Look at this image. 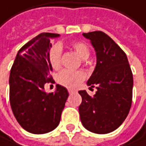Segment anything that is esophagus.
<instances>
[{
	"label": "esophagus",
	"mask_w": 146,
	"mask_h": 146,
	"mask_svg": "<svg viewBox=\"0 0 146 146\" xmlns=\"http://www.w3.org/2000/svg\"><path fill=\"white\" fill-rule=\"evenodd\" d=\"M76 91L75 90H73V89H68V93L69 94H73V93H75Z\"/></svg>",
	"instance_id": "esophagus-1"
}]
</instances>
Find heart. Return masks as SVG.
I'll use <instances>...</instances> for the list:
<instances>
[{
  "instance_id": "b5f03b06",
  "label": "heart",
  "mask_w": 146,
  "mask_h": 146,
  "mask_svg": "<svg viewBox=\"0 0 146 146\" xmlns=\"http://www.w3.org/2000/svg\"><path fill=\"white\" fill-rule=\"evenodd\" d=\"M71 47L75 50L82 59H86L89 54H90V50L88 46L83 42H73L71 44ZM61 52L62 47L60 44H53L50 49L48 53V60L50 65L54 69H58L61 64ZM86 78V74L81 70H64L58 73L56 80L60 86H63L68 88H77L82 81H84Z\"/></svg>"
}]
</instances>
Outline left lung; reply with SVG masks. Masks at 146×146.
<instances>
[{"instance_id":"obj_1","label":"left lung","mask_w":146,"mask_h":146,"mask_svg":"<svg viewBox=\"0 0 146 146\" xmlns=\"http://www.w3.org/2000/svg\"><path fill=\"white\" fill-rule=\"evenodd\" d=\"M83 35L96 52V66L87 85L97 91L93 97L85 90L78 92L82 97L80 119L87 130L107 134L117 129L129 112L133 74L126 53L108 35L94 31Z\"/></svg>"}]
</instances>
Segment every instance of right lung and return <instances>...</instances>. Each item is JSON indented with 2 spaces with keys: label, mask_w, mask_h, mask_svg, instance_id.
<instances>
[{
  "label": "right lung",
  "mask_w": 146,
  "mask_h": 146,
  "mask_svg": "<svg viewBox=\"0 0 146 146\" xmlns=\"http://www.w3.org/2000/svg\"><path fill=\"white\" fill-rule=\"evenodd\" d=\"M59 34L42 33L22 46L9 74V102L17 121L27 132L44 134L60 123L68 97V90L56 85L54 93H46L44 85L54 83L50 72L48 53L51 38Z\"/></svg>",
  "instance_id": "add662e5"
}]
</instances>
